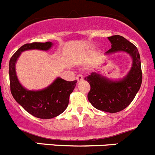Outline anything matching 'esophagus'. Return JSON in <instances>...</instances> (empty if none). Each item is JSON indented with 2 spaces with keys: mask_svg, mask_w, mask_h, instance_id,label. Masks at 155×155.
Listing matches in <instances>:
<instances>
[{
  "mask_svg": "<svg viewBox=\"0 0 155 155\" xmlns=\"http://www.w3.org/2000/svg\"><path fill=\"white\" fill-rule=\"evenodd\" d=\"M76 79H77V81H82L84 79L83 75H82V74H78V75H77Z\"/></svg>",
  "mask_w": 155,
  "mask_h": 155,
  "instance_id": "1",
  "label": "esophagus"
}]
</instances>
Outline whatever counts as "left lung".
<instances>
[{
	"label": "left lung",
	"instance_id": "left-lung-1",
	"mask_svg": "<svg viewBox=\"0 0 155 155\" xmlns=\"http://www.w3.org/2000/svg\"><path fill=\"white\" fill-rule=\"evenodd\" d=\"M108 39L112 48L106 54L119 51L129 53L132 58L130 71L119 81H112L94 72L84 80L91 85L87 98L93 107L99 110L115 113L124 110L133 101L141 87L142 72L140 54L134 44L119 35L110 36Z\"/></svg>",
	"mask_w": 155,
	"mask_h": 155
}]
</instances>
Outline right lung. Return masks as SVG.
<instances>
[{"instance_id":"obj_1","label":"right lung","mask_w":155,"mask_h":155,"mask_svg":"<svg viewBox=\"0 0 155 155\" xmlns=\"http://www.w3.org/2000/svg\"><path fill=\"white\" fill-rule=\"evenodd\" d=\"M51 42H32L22 45L10 58L9 63L10 91L15 101L31 115L39 119H51L62 113L67 108L69 97L78 81H67L58 78L50 86L42 91L25 89L17 79L15 63L22 51L29 49H49Z\"/></svg>"}]
</instances>
